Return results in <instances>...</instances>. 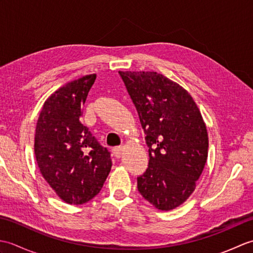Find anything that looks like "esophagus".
<instances>
[{
  "label": "esophagus",
  "mask_w": 253,
  "mask_h": 253,
  "mask_svg": "<svg viewBox=\"0 0 253 253\" xmlns=\"http://www.w3.org/2000/svg\"><path fill=\"white\" fill-rule=\"evenodd\" d=\"M113 154H114L115 158H121L123 155V147H115L112 150Z\"/></svg>",
  "instance_id": "34e87169"
}]
</instances>
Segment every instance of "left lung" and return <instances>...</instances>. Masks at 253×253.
<instances>
[{"mask_svg": "<svg viewBox=\"0 0 253 253\" xmlns=\"http://www.w3.org/2000/svg\"><path fill=\"white\" fill-rule=\"evenodd\" d=\"M135 104L149 147V165L138 190L169 211L195 191L208 159L206 124L191 95L157 72H118Z\"/></svg>", "mask_w": 253, "mask_h": 253, "instance_id": "1", "label": "left lung"}]
</instances>
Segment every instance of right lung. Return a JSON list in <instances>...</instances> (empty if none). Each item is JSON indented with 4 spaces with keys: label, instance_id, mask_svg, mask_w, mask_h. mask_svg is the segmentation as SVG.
Instances as JSON below:
<instances>
[{
    "label": "right lung",
    "instance_id": "obj_1",
    "mask_svg": "<svg viewBox=\"0 0 253 253\" xmlns=\"http://www.w3.org/2000/svg\"><path fill=\"white\" fill-rule=\"evenodd\" d=\"M96 75H87L56 90L38 118L35 154L43 178L68 204H83L103 187L111 153L80 122L83 105Z\"/></svg>",
    "mask_w": 253,
    "mask_h": 253
}]
</instances>
